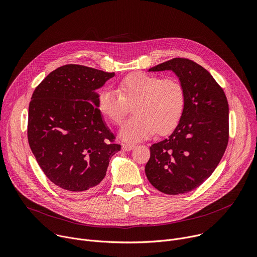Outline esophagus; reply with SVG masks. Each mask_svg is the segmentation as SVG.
Returning <instances> with one entry per match:
<instances>
[{
  "label": "esophagus",
  "mask_w": 257,
  "mask_h": 257,
  "mask_svg": "<svg viewBox=\"0 0 257 257\" xmlns=\"http://www.w3.org/2000/svg\"><path fill=\"white\" fill-rule=\"evenodd\" d=\"M135 148V145L134 144H122V150L124 151V152H130V151H132L133 149Z\"/></svg>",
  "instance_id": "esophagus-1"
}]
</instances>
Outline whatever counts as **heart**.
<instances>
[{"instance_id": "1", "label": "heart", "mask_w": 257, "mask_h": 257, "mask_svg": "<svg viewBox=\"0 0 257 257\" xmlns=\"http://www.w3.org/2000/svg\"><path fill=\"white\" fill-rule=\"evenodd\" d=\"M186 104L184 85L176 77L162 78L134 72L122 78L116 92L101 90L97 97L99 111L115 125H120L133 105L134 117L126 122L120 137L137 142L159 134H168L180 122Z\"/></svg>"}]
</instances>
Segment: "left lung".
<instances>
[{
    "label": "left lung",
    "instance_id": "left-lung-1",
    "mask_svg": "<svg viewBox=\"0 0 257 257\" xmlns=\"http://www.w3.org/2000/svg\"><path fill=\"white\" fill-rule=\"evenodd\" d=\"M173 71L186 91L184 113L173 133L153 144L145 174L159 191L187 193L212 174L229 141V104L223 88L197 63L174 58L149 71Z\"/></svg>",
    "mask_w": 257,
    "mask_h": 257
}]
</instances>
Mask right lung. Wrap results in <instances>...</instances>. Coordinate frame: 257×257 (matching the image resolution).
<instances>
[{
    "label": "right lung",
    "instance_id": "obj_1",
    "mask_svg": "<svg viewBox=\"0 0 257 257\" xmlns=\"http://www.w3.org/2000/svg\"><path fill=\"white\" fill-rule=\"evenodd\" d=\"M114 76L69 64L51 72L32 93L29 146L48 179L69 194L94 191L121 150L101 117L95 91Z\"/></svg>",
    "mask_w": 257,
    "mask_h": 257
}]
</instances>
